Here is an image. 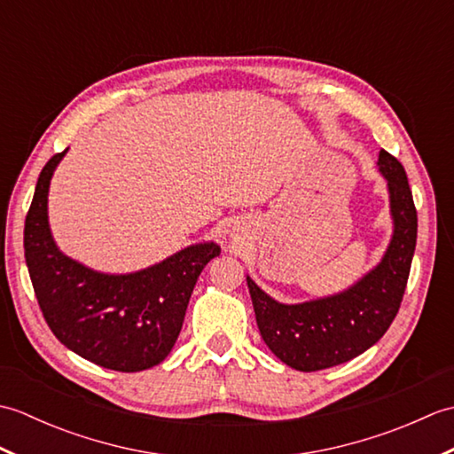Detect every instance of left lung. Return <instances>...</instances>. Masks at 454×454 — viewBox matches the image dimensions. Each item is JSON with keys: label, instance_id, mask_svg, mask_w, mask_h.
Wrapping results in <instances>:
<instances>
[{"label": "left lung", "instance_id": "obj_1", "mask_svg": "<svg viewBox=\"0 0 454 454\" xmlns=\"http://www.w3.org/2000/svg\"><path fill=\"white\" fill-rule=\"evenodd\" d=\"M379 166L388 181L394 236L380 265L341 294L302 304H278L252 278L259 333L278 359L312 372L355 359L387 333L406 293L418 239V210L402 163L380 150Z\"/></svg>", "mask_w": 454, "mask_h": 454}]
</instances>
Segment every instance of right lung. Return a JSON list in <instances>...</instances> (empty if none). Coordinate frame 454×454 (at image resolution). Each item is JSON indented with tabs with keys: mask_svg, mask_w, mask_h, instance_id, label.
<instances>
[{
	"mask_svg": "<svg viewBox=\"0 0 454 454\" xmlns=\"http://www.w3.org/2000/svg\"><path fill=\"white\" fill-rule=\"evenodd\" d=\"M66 150L46 161L25 218V259L38 306L60 343L83 359L119 372L150 369L176 345L192 288L220 247L191 246L132 275H103L72 262L56 247L46 216L48 185Z\"/></svg>",
	"mask_w": 454,
	"mask_h": 454,
	"instance_id": "obj_1",
	"label": "right lung"
}]
</instances>
